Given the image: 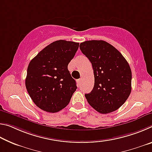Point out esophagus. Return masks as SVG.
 <instances>
[{"label":"esophagus","mask_w":152,"mask_h":152,"mask_svg":"<svg viewBox=\"0 0 152 152\" xmlns=\"http://www.w3.org/2000/svg\"><path fill=\"white\" fill-rule=\"evenodd\" d=\"M82 82V79H78V80H77V83H78V85H80V83Z\"/></svg>","instance_id":"1"}]
</instances>
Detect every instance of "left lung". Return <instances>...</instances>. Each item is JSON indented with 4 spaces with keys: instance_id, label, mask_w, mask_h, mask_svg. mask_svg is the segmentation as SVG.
I'll return each instance as SVG.
<instances>
[{
    "instance_id": "1",
    "label": "left lung",
    "mask_w": 152,
    "mask_h": 152,
    "mask_svg": "<svg viewBox=\"0 0 152 152\" xmlns=\"http://www.w3.org/2000/svg\"><path fill=\"white\" fill-rule=\"evenodd\" d=\"M80 49L94 71V88L85 94L87 101L102 114L117 110L132 91V74L127 60L116 48L102 40L86 41L80 43Z\"/></svg>"
}]
</instances>
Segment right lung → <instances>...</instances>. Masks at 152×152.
I'll list each match as a JSON object with an SVG mask.
<instances>
[{
  "label": "right lung",
  "instance_id": "right-lung-1",
  "mask_svg": "<svg viewBox=\"0 0 152 152\" xmlns=\"http://www.w3.org/2000/svg\"><path fill=\"white\" fill-rule=\"evenodd\" d=\"M78 47L79 43L56 41L31 60L25 86L31 99L39 109L56 113L70 102L77 86L68 65Z\"/></svg>",
  "mask_w": 152,
  "mask_h": 152
}]
</instances>
